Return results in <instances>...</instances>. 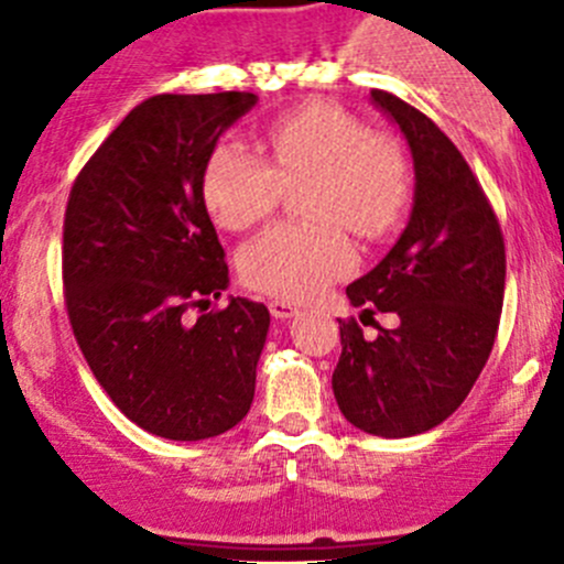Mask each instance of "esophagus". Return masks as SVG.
Masks as SVG:
<instances>
[{
    "instance_id": "esophagus-1",
    "label": "esophagus",
    "mask_w": 564,
    "mask_h": 564,
    "mask_svg": "<svg viewBox=\"0 0 564 564\" xmlns=\"http://www.w3.org/2000/svg\"><path fill=\"white\" fill-rule=\"evenodd\" d=\"M270 314L275 318H292L297 314V308H294L292 303H286V300H270Z\"/></svg>"
}]
</instances>
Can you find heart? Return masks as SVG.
<instances>
[{"mask_svg": "<svg viewBox=\"0 0 564 564\" xmlns=\"http://www.w3.org/2000/svg\"><path fill=\"white\" fill-rule=\"evenodd\" d=\"M269 163L226 141L213 150L202 174L209 215L229 231L270 218L286 187L303 185L311 220H289L240 250V278L256 292L281 300H311L355 267L346 225L360 240L377 242L401 226L412 202V166L390 135L329 104L281 113L261 130Z\"/></svg>", "mask_w": 564, "mask_h": 564, "instance_id": "1", "label": "heart"}]
</instances>
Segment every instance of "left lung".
I'll return each mask as SVG.
<instances>
[{"mask_svg": "<svg viewBox=\"0 0 564 564\" xmlns=\"http://www.w3.org/2000/svg\"><path fill=\"white\" fill-rule=\"evenodd\" d=\"M371 98L406 135L414 207L401 240L368 275L346 286L360 322L395 313L392 330L366 338L340 322L333 392L368 434L401 440L431 431L469 395L494 349L505 300V237L486 191L434 119L384 89Z\"/></svg>", "mask_w": 564, "mask_h": 564, "instance_id": "obj_1", "label": "left lung"}]
</instances>
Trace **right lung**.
I'll return each mask as SVG.
<instances>
[{
	"instance_id": "1",
	"label": "right lung",
	"mask_w": 564,
	"mask_h": 564,
	"mask_svg": "<svg viewBox=\"0 0 564 564\" xmlns=\"http://www.w3.org/2000/svg\"><path fill=\"white\" fill-rule=\"evenodd\" d=\"M253 104V93L147 98L67 198L62 283L78 349L119 412L163 440L224 434L253 401L270 311L231 297L204 314L229 264L202 196L220 133Z\"/></svg>"
}]
</instances>
